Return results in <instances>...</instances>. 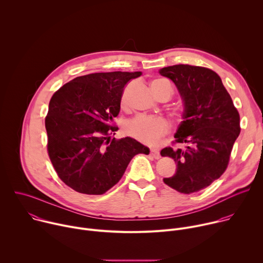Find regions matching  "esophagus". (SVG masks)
<instances>
[{"label":"esophagus","mask_w":263,"mask_h":263,"mask_svg":"<svg viewBox=\"0 0 263 263\" xmlns=\"http://www.w3.org/2000/svg\"><path fill=\"white\" fill-rule=\"evenodd\" d=\"M149 155H151L155 159H159L160 158V153H159V151H157V149H151V152H149Z\"/></svg>","instance_id":"esophagus-1"}]
</instances>
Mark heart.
<instances>
[{
    "label": "heart",
    "mask_w": 263,
    "mask_h": 263,
    "mask_svg": "<svg viewBox=\"0 0 263 263\" xmlns=\"http://www.w3.org/2000/svg\"><path fill=\"white\" fill-rule=\"evenodd\" d=\"M154 82L166 85L172 93V85L168 81L156 80ZM126 105L127 97L125 91L122 97V106L125 107ZM168 128V122L162 117L140 115L127 122L125 126V131L129 136L133 137L139 142H142L147 145H156L161 139V137L167 133Z\"/></svg>",
    "instance_id": "b5f03b06"
}]
</instances>
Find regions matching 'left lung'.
<instances>
[{
    "label": "left lung",
    "mask_w": 263,
    "mask_h": 263,
    "mask_svg": "<svg viewBox=\"0 0 263 263\" xmlns=\"http://www.w3.org/2000/svg\"><path fill=\"white\" fill-rule=\"evenodd\" d=\"M177 86L184 104L183 121L174 143L184 148L161 149L177 163L176 174L163 182L175 191L198 193L226 171L240 133V118L218 74L202 66L176 64L159 70Z\"/></svg>",
    "instance_id": "1"
}]
</instances>
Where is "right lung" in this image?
Listing matches in <instances>:
<instances>
[{"instance_id": "obj_1", "label": "right lung", "mask_w": 263, "mask_h": 263, "mask_svg": "<svg viewBox=\"0 0 263 263\" xmlns=\"http://www.w3.org/2000/svg\"><path fill=\"white\" fill-rule=\"evenodd\" d=\"M141 71L95 72L77 77L51 98L46 118L48 153L58 177L73 191L103 195L129 162L149 148L131 137L111 138L126 84Z\"/></svg>"}]
</instances>
